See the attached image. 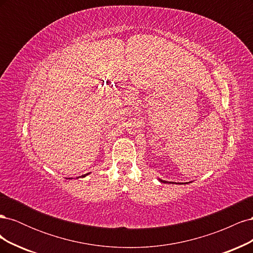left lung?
I'll return each mask as SVG.
<instances>
[{"label":"left lung","instance_id":"1","mask_svg":"<svg viewBox=\"0 0 253 253\" xmlns=\"http://www.w3.org/2000/svg\"><path fill=\"white\" fill-rule=\"evenodd\" d=\"M159 180H160V181H162V182H166V183H167V182H169V181H166V180H162V179H159ZM169 183H171V182H169Z\"/></svg>","mask_w":253,"mask_h":253}]
</instances>
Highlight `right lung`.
Segmentation results:
<instances>
[{
	"mask_svg": "<svg viewBox=\"0 0 253 253\" xmlns=\"http://www.w3.org/2000/svg\"><path fill=\"white\" fill-rule=\"evenodd\" d=\"M87 174H88V173H87ZM87 174H84V175H82V176H81V177H85V176H86Z\"/></svg>",
	"mask_w": 253,
	"mask_h": 253,
	"instance_id": "add662e5",
	"label": "right lung"
}]
</instances>
